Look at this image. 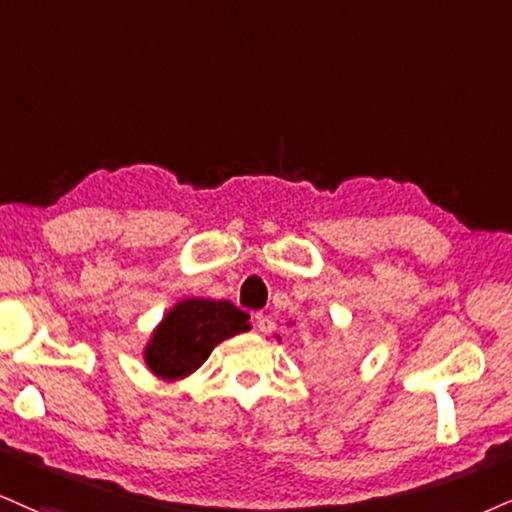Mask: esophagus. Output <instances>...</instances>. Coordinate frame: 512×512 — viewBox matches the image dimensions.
I'll list each match as a JSON object with an SVG mask.
<instances>
[{"mask_svg": "<svg viewBox=\"0 0 512 512\" xmlns=\"http://www.w3.org/2000/svg\"><path fill=\"white\" fill-rule=\"evenodd\" d=\"M256 330L258 332H263V334H270V332H275V320L270 318V315H266V313H256Z\"/></svg>", "mask_w": 512, "mask_h": 512, "instance_id": "34e87169", "label": "esophagus"}]
</instances>
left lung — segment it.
I'll return each mask as SVG.
<instances>
[{
    "label": "left lung",
    "instance_id": "1",
    "mask_svg": "<svg viewBox=\"0 0 512 512\" xmlns=\"http://www.w3.org/2000/svg\"><path fill=\"white\" fill-rule=\"evenodd\" d=\"M356 361V344L349 342H313L306 349V365L315 372H330L346 370Z\"/></svg>",
    "mask_w": 512,
    "mask_h": 512
}]
</instances>
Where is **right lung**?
<instances>
[{
    "label": "right lung",
    "instance_id": "add662e5",
    "mask_svg": "<svg viewBox=\"0 0 512 512\" xmlns=\"http://www.w3.org/2000/svg\"><path fill=\"white\" fill-rule=\"evenodd\" d=\"M246 330H251L249 313L230 301L187 296L154 327L144 346V363L161 382H180L197 372L220 342Z\"/></svg>",
    "mask_w": 512,
    "mask_h": 512
}]
</instances>
